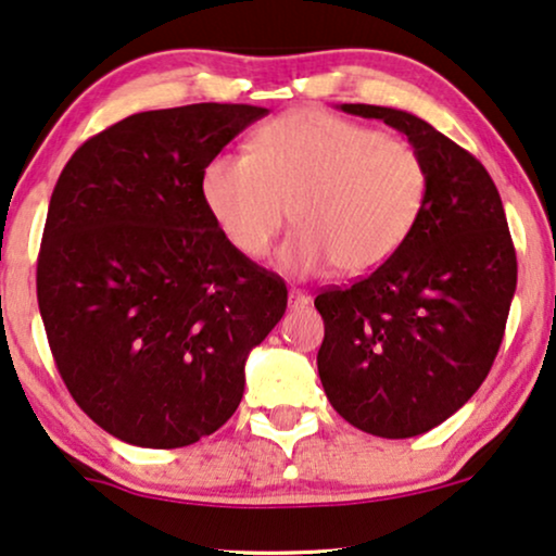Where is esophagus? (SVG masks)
Listing matches in <instances>:
<instances>
[{
  "label": "esophagus",
  "instance_id": "esophagus-1",
  "mask_svg": "<svg viewBox=\"0 0 556 556\" xmlns=\"http://www.w3.org/2000/svg\"><path fill=\"white\" fill-rule=\"evenodd\" d=\"M309 296H306V293H301V291H289V309H304V306H309Z\"/></svg>",
  "mask_w": 556,
  "mask_h": 556
}]
</instances>
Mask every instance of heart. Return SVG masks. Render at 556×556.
Listing matches in <instances>:
<instances>
[{"label":"heart","mask_w":556,"mask_h":556,"mask_svg":"<svg viewBox=\"0 0 556 556\" xmlns=\"http://www.w3.org/2000/svg\"><path fill=\"white\" fill-rule=\"evenodd\" d=\"M428 169L409 143L325 111H296L265 123L250 154L218 152L201 169V201L239 255L280 250L289 276H368L389 263L420 222Z\"/></svg>","instance_id":"b5f03b06"}]
</instances>
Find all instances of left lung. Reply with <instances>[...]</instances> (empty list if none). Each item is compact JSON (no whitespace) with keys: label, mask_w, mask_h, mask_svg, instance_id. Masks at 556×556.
Returning a JSON list of instances; mask_svg holds the SVG:
<instances>
[{"label":"left lung","mask_w":556,"mask_h":556,"mask_svg":"<svg viewBox=\"0 0 556 556\" xmlns=\"http://www.w3.org/2000/svg\"><path fill=\"white\" fill-rule=\"evenodd\" d=\"M340 111L407 136L428 169V198L389 263L314 299L325 319L319 379L363 433L413 438L448 420L488 379L516 293V250L495 182L458 143L396 108Z\"/></svg>","instance_id":"left-lung-1"}]
</instances>
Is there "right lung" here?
<instances>
[{"instance_id": "add662e5", "label": "right lung", "mask_w": 556, "mask_h": 556, "mask_svg": "<svg viewBox=\"0 0 556 556\" xmlns=\"http://www.w3.org/2000/svg\"><path fill=\"white\" fill-rule=\"evenodd\" d=\"M257 105L147 111L66 162L43 229L38 306L66 389L102 430L141 448L216 433L244 394V363L289 291L222 237L201 169Z\"/></svg>"}]
</instances>
